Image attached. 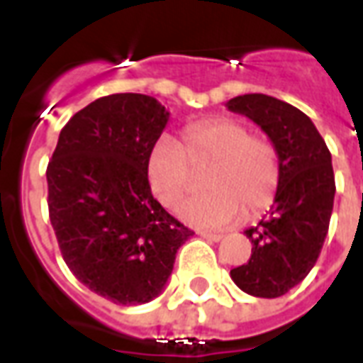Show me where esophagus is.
I'll list each match as a JSON object with an SVG mask.
<instances>
[{
	"label": "esophagus",
	"mask_w": 363,
	"mask_h": 363,
	"mask_svg": "<svg viewBox=\"0 0 363 363\" xmlns=\"http://www.w3.org/2000/svg\"><path fill=\"white\" fill-rule=\"evenodd\" d=\"M197 234H199L201 238L208 240V242H220L222 240V234H214V232H207V230H199Z\"/></svg>",
	"instance_id": "34e87169"
}]
</instances>
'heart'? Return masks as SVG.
Segmentation results:
<instances>
[{
  "label": "heart",
  "instance_id": "obj_1",
  "mask_svg": "<svg viewBox=\"0 0 363 363\" xmlns=\"http://www.w3.org/2000/svg\"><path fill=\"white\" fill-rule=\"evenodd\" d=\"M205 170L203 187L208 193L185 201L178 211L199 228H226L243 214H261L277 197L282 176L277 145L232 118L187 125L182 145L158 139L147 158L152 195L168 208L178 207L191 191L195 174Z\"/></svg>",
  "mask_w": 363,
  "mask_h": 363
}]
</instances>
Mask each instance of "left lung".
Listing matches in <instances>:
<instances>
[{"mask_svg":"<svg viewBox=\"0 0 363 363\" xmlns=\"http://www.w3.org/2000/svg\"><path fill=\"white\" fill-rule=\"evenodd\" d=\"M226 106L269 135L282 166L271 213L245 230L253 245L250 261L230 277L245 294L279 298L308 277L329 232L337 189L330 152L313 121L279 98L243 94Z\"/></svg>","mask_w":363,"mask_h":363,"instance_id":"obj_1","label":"left lung"}]
</instances>
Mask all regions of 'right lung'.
I'll use <instances>...</instances> for the list:
<instances>
[{
	"label": "right lung",
	"mask_w": 363,
	"mask_h": 363,
	"mask_svg": "<svg viewBox=\"0 0 363 363\" xmlns=\"http://www.w3.org/2000/svg\"><path fill=\"white\" fill-rule=\"evenodd\" d=\"M170 112L135 92L91 102L60 133L48 162L50 222L84 286L121 306L155 300L193 230L152 197L147 158Z\"/></svg>",
	"instance_id": "obj_1"
}]
</instances>
